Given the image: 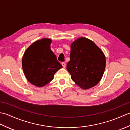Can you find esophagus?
<instances>
[{
	"mask_svg": "<svg viewBox=\"0 0 130 130\" xmlns=\"http://www.w3.org/2000/svg\"><path fill=\"white\" fill-rule=\"evenodd\" d=\"M61 65H62V66L63 67V68H65V67H66V63L65 62H62L61 63Z\"/></svg>",
	"mask_w": 130,
	"mask_h": 130,
	"instance_id": "obj_1",
	"label": "esophagus"
}]
</instances>
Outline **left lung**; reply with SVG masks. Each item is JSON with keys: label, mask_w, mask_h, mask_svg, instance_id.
Returning <instances> with one entry per match:
<instances>
[{"label": "left lung", "mask_w": 130, "mask_h": 130, "mask_svg": "<svg viewBox=\"0 0 130 130\" xmlns=\"http://www.w3.org/2000/svg\"><path fill=\"white\" fill-rule=\"evenodd\" d=\"M105 67L103 52L93 41L81 37L71 44L67 70L71 79L82 89H89L97 84Z\"/></svg>", "instance_id": "left-lung-1"}]
</instances>
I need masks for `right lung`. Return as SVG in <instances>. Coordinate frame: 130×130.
Listing matches in <instances>:
<instances>
[{
  "instance_id": "obj_1",
  "label": "right lung",
  "mask_w": 130,
  "mask_h": 130,
  "mask_svg": "<svg viewBox=\"0 0 130 130\" xmlns=\"http://www.w3.org/2000/svg\"><path fill=\"white\" fill-rule=\"evenodd\" d=\"M51 40L45 38L36 41L26 50L22 68L27 79L33 85L43 87L50 82L55 73L62 68L50 49Z\"/></svg>"
}]
</instances>
